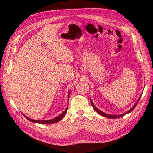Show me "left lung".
Listing matches in <instances>:
<instances>
[{
    "label": "left lung",
    "instance_id": "obj_1",
    "mask_svg": "<svg viewBox=\"0 0 153 153\" xmlns=\"http://www.w3.org/2000/svg\"><path fill=\"white\" fill-rule=\"evenodd\" d=\"M141 99V97H139V99H138V100L137 101V102H136L135 104V105L132 107V108L129 110H128V112H126V113H123V114H119V115H110V114H106V113H104L103 112H102V111H100V110H99L98 108H96L95 107V106L93 105V103L92 102V100L90 99V101H91V105H92V106H93V108H94V110H95V111L99 114H100V115H101V116H104V117H106V118H120V117H122V116H124V115H126V114H128V113H129V112H131L133 110H134L135 108V106H137V105L138 104V102H139V99Z\"/></svg>",
    "mask_w": 153,
    "mask_h": 153
}]
</instances>
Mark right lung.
I'll list each match as a JSON object with an SVG mask.
<instances>
[{
  "mask_svg": "<svg viewBox=\"0 0 153 153\" xmlns=\"http://www.w3.org/2000/svg\"><path fill=\"white\" fill-rule=\"evenodd\" d=\"M69 94H70V93H69ZM69 95H68V98H69ZM67 110H68V107L66 108V109L65 110V111L62 113L60 116H58V117H56V118H55L54 119H52V120H32V119L29 118L28 117H26L25 116V117L27 120H30V121H31L32 122H34V123H56V122H57L58 121H60V120L63 118V117L64 116V115L66 114V113L67 112Z\"/></svg>",
  "mask_w": 153,
  "mask_h": 153,
  "instance_id": "obj_1",
  "label": "right lung"
}]
</instances>
